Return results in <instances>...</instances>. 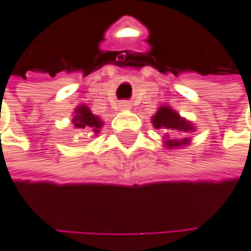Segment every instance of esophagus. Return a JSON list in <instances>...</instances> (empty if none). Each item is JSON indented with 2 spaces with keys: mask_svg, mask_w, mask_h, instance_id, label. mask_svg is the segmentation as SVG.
Listing matches in <instances>:
<instances>
[{
  "mask_svg": "<svg viewBox=\"0 0 251 251\" xmlns=\"http://www.w3.org/2000/svg\"><path fill=\"white\" fill-rule=\"evenodd\" d=\"M119 107L124 109V110H127V109H130V104L128 102H121V104H119Z\"/></svg>",
  "mask_w": 251,
  "mask_h": 251,
  "instance_id": "obj_1",
  "label": "esophagus"
}]
</instances>
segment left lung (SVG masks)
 Instances as JSON below:
<instances>
[{"mask_svg": "<svg viewBox=\"0 0 251 251\" xmlns=\"http://www.w3.org/2000/svg\"><path fill=\"white\" fill-rule=\"evenodd\" d=\"M151 124L155 128H161L166 133L162 144L169 150L189 146L190 138H187V133L195 132V124L182 118L170 105H161L156 113L151 116Z\"/></svg>", "mask_w": 251, "mask_h": 251, "instance_id": "obj_1", "label": "left lung"}]
</instances>
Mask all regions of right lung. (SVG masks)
<instances>
[{
    "label": "right lung",
    "mask_w": 251,
    "mask_h": 251,
    "mask_svg": "<svg viewBox=\"0 0 251 251\" xmlns=\"http://www.w3.org/2000/svg\"><path fill=\"white\" fill-rule=\"evenodd\" d=\"M72 124L75 128L87 130L89 135H98L104 126V121L100 119L98 115H93L87 105L82 104V105H78L75 112H73Z\"/></svg>",
    "instance_id": "right-lung-1"
}]
</instances>
